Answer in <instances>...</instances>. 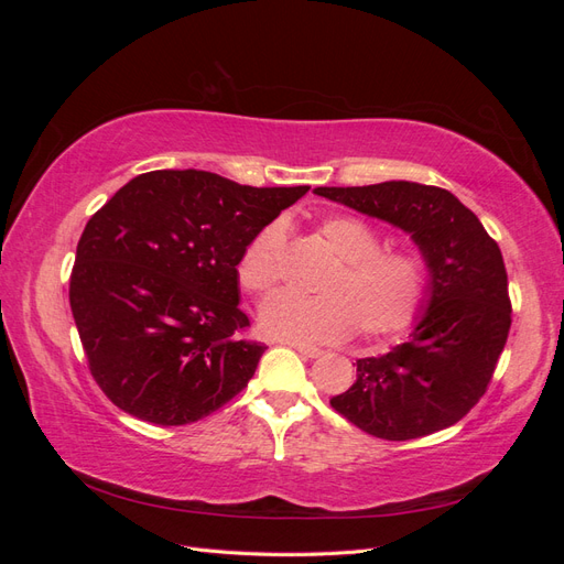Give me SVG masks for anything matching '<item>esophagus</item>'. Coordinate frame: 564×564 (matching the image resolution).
Wrapping results in <instances>:
<instances>
[{
    "instance_id": "34e87169",
    "label": "esophagus",
    "mask_w": 564,
    "mask_h": 564,
    "mask_svg": "<svg viewBox=\"0 0 564 564\" xmlns=\"http://www.w3.org/2000/svg\"><path fill=\"white\" fill-rule=\"evenodd\" d=\"M282 344H284V346H289V348L299 350V352H301V355H305V357H317V355H322V350H319V348L308 346V344H299V340H289V338H284Z\"/></svg>"
}]
</instances>
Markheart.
<instances>
[{
	"label": "heart",
	"mask_w": 564,
	"mask_h": 564,
	"mask_svg": "<svg viewBox=\"0 0 564 564\" xmlns=\"http://www.w3.org/2000/svg\"><path fill=\"white\" fill-rule=\"evenodd\" d=\"M317 237L336 259L319 282V296L280 294L261 311V327L299 344H332L355 327L365 338H390L416 322L431 284L425 256L409 247L381 249V235L362 218L334 214L319 220ZM284 275V235L278 224L256 232L237 261L247 294L263 299Z\"/></svg>",
	"instance_id": "b5f03b06"
}]
</instances>
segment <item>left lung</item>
I'll list each match as a JSON object with an SVG mask.
<instances>
[{
	"label": "left lung",
	"mask_w": 564,
	"mask_h": 564,
	"mask_svg": "<svg viewBox=\"0 0 564 564\" xmlns=\"http://www.w3.org/2000/svg\"><path fill=\"white\" fill-rule=\"evenodd\" d=\"M315 193L412 235L431 268L429 308L404 344L357 360V381L334 412L381 440L449 429L480 402L510 332L499 245L449 191L409 181Z\"/></svg>",
	"instance_id": "obj_1"
}]
</instances>
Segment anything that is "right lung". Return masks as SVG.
<instances>
[{
  "instance_id": "1",
  "label": "right lung",
  "mask_w": 564,
  "mask_h": 564,
  "mask_svg": "<svg viewBox=\"0 0 564 564\" xmlns=\"http://www.w3.org/2000/svg\"><path fill=\"white\" fill-rule=\"evenodd\" d=\"M308 191L162 169L131 178L89 218L70 308L91 377L115 406L185 425L247 388L268 346L242 336L237 261Z\"/></svg>"
}]
</instances>
